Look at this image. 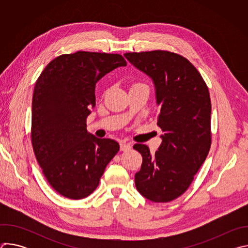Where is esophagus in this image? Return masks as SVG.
<instances>
[{"instance_id": "esophagus-1", "label": "esophagus", "mask_w": 248, "mask_h": 248, "mask_svg": "<svg viewBox=\"0 0 248 248\" xmlns=\"http://www.w3.org/2000/svg\"><path fill=\"white\" fill-rule=\"evenodd\" d=\"M131 149L130 143H121V151H127Z\"/></svg>"}]
</instances>
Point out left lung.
Here are the masks:
<instances>
[{"mask_svg":"<svg viewBox=\"0 0 248 248\" xmlns=\"http://www.w3.org/2000/svg\"><path fill=\"white\" fill-rule=\"evenodd\" d=\"M124 57L152 79L160 108L157 125L164 132L153 155L145 144L133 146L143 159L135 186L148 200L169 202L185 193L209 153V90L198 70L181 55L158 50Z\"/></svg>","mask_w":248,"mask_h":248,"instance_id":"left-lung-1","label":"left lung"}]
</instances>
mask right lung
Wrapping results in <instances>:
<instances>
[{
    "mask_svg": "<svg viewBox=\"0 0 248 248\" xmlns=\"http://www.w3.org/2000/svg\"><path fill=\"white\" fill-rule=\"evenodd\" d=\"M118 54L77 52L57 57L35 83L32 97L33 151L51 186L69 199H82L98 186L117 141L87 131L96 83L117 67Z\"/></svg>",
    "mask_w": 248,
    "mask_h": 248,
    "instance_id": "1",
    "label": "right lung"
}]
</instances>
